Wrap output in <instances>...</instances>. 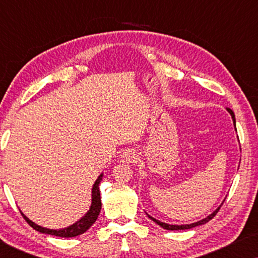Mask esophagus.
Returning a JSON list of instances; mask_svg holds the SVG:
<instances>
[{
    "label": "esophagus",
    "instance_id": "obj_1",
    "mask_svg": "<svg viewBox=\"0 0 258 258\" xmlns=\"http://www.w3.org/2000/svg\"><path fill=\"white\" fill-rule=\"evenodd\" d=\"M119 158H121V162H123V163H135L137 158H139V155H137L135 150L128 149L123 151V154Z\"/></svg>",
    "mask_w": 258,
    "mask_h": 258
}]
</instances>
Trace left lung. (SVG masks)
<instances>
[{"label": "left lung", "instance_id": "1", "mask_svg": "<svg viewBox=\"0 0 258 258\" xmlns=\"http://www.w3.org/2000/svg\"><path fill=\"white\" fill-rule=\"evenodd\" d=\"M227 110H228L229 114L231 115L232 122H234V126H235V129H236V119H235V114H234V111H232L230 108H227ZM223 202H224V201H223ZM223 202H222V203H221V206L218 207L217 209L214 211V213H211V214L209 215V216H207L206 218H203V220L197 221V222H195V223H191V224H181V225H177V224H168V223H164V222H161V221L156 220V218H154L153 216H150V215H148V214H147V215H148V217H149L151 221H154L155 223L158 224V225H160V227H162L163 229H167V230H185V229H191V228L199 227V225L206 224L207 222H209V221L211 220V218H214L215 215H216V214L218 213V210H220V208L222 207V204H223Z\"/></svg>", "mask_w": 258, "mask_h": 258}]
</instances>
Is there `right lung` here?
Here are the masks:
<instances>
[{
	"label": "right lung",
	"instance_id": "1",
	"mask_svg": "<svg viewBox=\"0 0 258 258\" xmlns=\"http://www.w3.org/2000/svg\"><path fill=\"white\" fill-rule=\"evenodd\" d=\"M102 177H103V174L98 176L97 179L94 183L93 188H91V204H90L89 210L84 214V216L81 217L80 220L75 222L74 224L69 225V227L63 228V229H48L34 223L33 221H30L29 218H28L26 215L20 210L21 214H22L24 220L28 222V224H29L30 227H33L35 230L40 231L42 234L58 236V237H75V236L82 235L95 223V221L97 220L98 215H100L101 207H102L101 195H100V183L102 181Z\"/></svg>",
	"mask_w": 258,
	"mask_h": 258
}]
</instances>
